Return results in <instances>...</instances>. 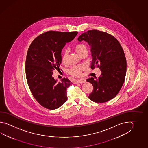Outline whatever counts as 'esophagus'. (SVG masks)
Listing matches in <instances>:
<instances>
[{
    "mask_svg": "<svg viewBox=\"0 0 148 148\" xmlns=\"http://www.w3.org/2000/svg\"><path fill=\"white\" fill-rule=\"evenodd\" d=\"M86 82V80L85 79H78L77 81L76 82V83H84Z\"/></svg>",
    "mask_w": 148,
    "mask_h": 148,
    "instance_id": "esophagus-1",
    "label": "esophagus"
}]
</instances>
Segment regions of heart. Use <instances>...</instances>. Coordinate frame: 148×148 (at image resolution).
<instances>
[{
  "label": "heart",
  "instance_id": "obj_1",
  "mask_svg": "<svg viewBox=\"0 0 148 148\" xmlns=\"http://www.w3.org/2000/svg\"><path fill=\"white\" fill-rule=\"evenodd\" d=\"M76 53L81 56L85 52H87L86 46L84 44H78L74 47ZM67 53L66 51L62 54L61 61L62 64H65L67 62ZM85 69V65H81L73 67L69 70V73L71 75L78 77L81 75L82 72Z\"/></svg>",
  "mask_w": 148,
  "mask_h": 148
}]
</instances>
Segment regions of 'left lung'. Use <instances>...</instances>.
I'll return each instance as SVG.
<instances>
[{
    "instance_id": "8db88e82",
    "label": "left lung",
    "mask_w": 148,
    "mask_h": 148,
    "mask_svg": "<svg viewBox=\"0 0 148 148\" xmlns=\"http://www.w3.org/2000/svg\"><path fill=\"white\" fill-rule=\"evenodd\" d=\"M77 39L86 41L90 47L91 69L99 67L101 71L96 80L93 77L86 80L94 87L89 99L97 103L111 100L120 91L126 74L127 62L121 45L114 36L97 30H88Z\"/></svg>"
}]
</instances>
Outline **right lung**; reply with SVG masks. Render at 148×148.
<instances>
[{
	"label": "right lung",
	"instance_id": "1",
	"mask_svg": "<svg viewBox=\"0 0 148 148\" xmlns=\"http://www.w3.org/2000/svg\"><path fill=\"white\" fill-rule=\"evenodd\" d=\"M77 33L47 31L37 36L28 49L25 61L28 86L36 101L45 108L57 109L67 101L66 90L72 83L67 78L58 82L53 71L61 64L62 49Z\"/></svg>",
	"mask_w": 148,
	"mask_h": 148
}]
</instances>
